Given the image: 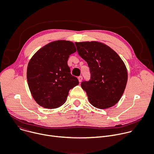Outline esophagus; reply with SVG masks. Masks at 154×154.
Instances as JSON below:
<instances>
[{
    "instance_id": "obj_1",
    "label": "esophagus",
    "mask_w": 154,
    "mask_h": 154,
    "mask_svg": "<svg viewBox=\"0 0 154 154\" xmlns=\"http://www.w3.org/2000/svg\"><path fill=\"white\" fill-rule=\"evenodd\" d=\"M78 80H79V82L80 83V82H82V80H83V77H82V76H79V77H78Z\"/></svg>"
}]
</instances>
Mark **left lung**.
I'll return each mask as SVG.
<instances>
[{"label": "left lung", "mask_w": 154, "mask_h": 154, "mask_svg": "<svg viewBox=\"0 0 154 154\" xmlns=\"http://www.w3.org/2000/svg\"><path fill=\"white\" fill-rule=\"evenodd\" d=\"M79 55L90 69L91 79L81 83L90 103L99 109L117 103L125 89L128 74L125 65L111 48L98 41L75 42Z\"/></svg>", "instance_id": "8db88e82"}]
</instances>
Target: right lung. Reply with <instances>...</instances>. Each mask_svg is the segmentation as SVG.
<instances>
[{"mask_svg":"<svg viewBox=\"0 0 154 154\" xmlns=\"http://www.w3.org/2000/svg\"><path fill=\"white\" fill-rule=\"evenodd\" d=\"M76 51L72 42L57 40L41 48L30 60L28 85L33 98L41 106L60 107L66 101L69 90L79 85L68 65L69 55Z\"/></svg>","mask_w":154,"mask_h":154,"instance_id":"obj_1","label":"right lung"}]
</instances>
